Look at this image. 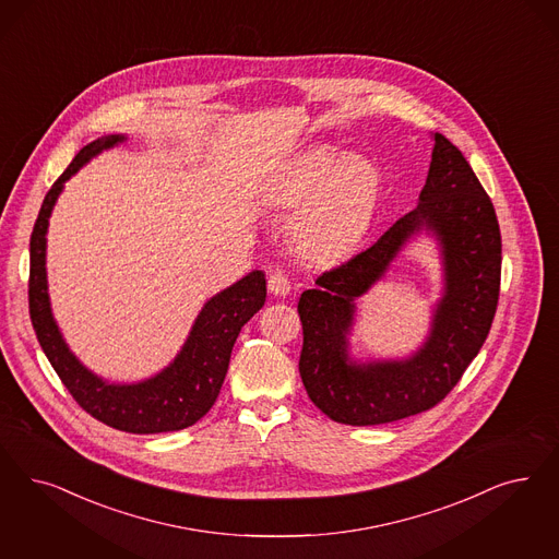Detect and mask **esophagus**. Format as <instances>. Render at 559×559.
<instances>
[{
    "mask_svg": "<svg viewBox=\"0 0 559 559\" xmlns=\"http://www.w3.org/2000/svg\"><path fill=\"white\" fill-rule=\"evenodd\" d=\"M269 290L272 295H276V297H285V295H289V278H287L283 272H272L269 278Z\"/></svg>",
    "mask_w": 559,
    "mask_h": 559,
    "instance_id": "1",
    "label": "esophagus"
}]
</instances>
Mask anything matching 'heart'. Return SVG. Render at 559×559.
<instances>
[{
    "label": "heart",
    "instance_id": "b5f03b06",
    "mask_svg": "<svg viewBox=\"0 0 559 559\" xmlns=\"http://www.w3.org/2000/svg\"><path fill=\"white\" fill-rule=\"evenodd\" d=\"M378 190L380 174L367 156H341L330 146H316L297 163L274 202L283 211L297 212V251L309 262L334 264L364 243Z\"/></svg>",
    "mask_w": 559,
    "mask_h": 559
}]
</instances>
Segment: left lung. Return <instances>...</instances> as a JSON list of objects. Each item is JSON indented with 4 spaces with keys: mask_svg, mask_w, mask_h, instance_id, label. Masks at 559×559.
I'll return each instance as SVG.
<instances>
[{
    "mask_svg": "<svg viewBox=\"0 0 559 559\" xmlns=\"http://www.w3.org/2000/svg\"><path fill=\"white\" fill-rule=\"evenodd\" d=\"M431 140L419 204L299 297V373L311 403L336 424H392L438 405L477 357L493 322L501 274L498 216L461 151L442 134ZM419 234L437 241L443 262V297L430 332L403 360L361 362L349 355L347 343L356 299Z\"/></svg>",
    "mask_w": 559,
    "mask_h": 559,
    "instance_id": "obj_1",
    "label": "left lung"
}]
</instances>
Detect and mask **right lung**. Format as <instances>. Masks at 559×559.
I'll list each match as a JSON object with an SVG mask.
<instances>
[{"instance_id": "1", "label": "right lung", "mask_w": 559, "mask_h": 559, "mask_svg": "<svg viewBox=\"0 0 559 559\" xmlns=\"http://www.w3.org/2000/svg\"><path fill=\"white\" fill-rule=\"evenodd\" d=\"M126 140V134H107L86 144L45 195L31 235V320L59 380L95 419L128 433L179 431L202 419L214 405L241 328L266 301V276L262 270H251L231 287L212 295L193 320L174 361L146 380L109 382L84 366L68 347L51 311L47 290L49 218L66 181L103 151L116 148Z\"/></svg>"}]
</instances>
